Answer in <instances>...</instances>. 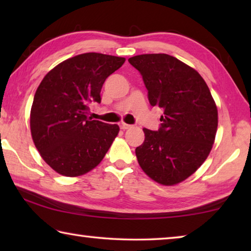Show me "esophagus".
Here are the masks:
<instances>
[{"label": "esophagus", "instance_id": "34e87169", "mask_svg": "<svg viewBox=\"0 0 251 251\" xmlns=\"http://www.w3.org/2000/svg\"><path fill=\"white\" fill-rule=\"evenodd\" d=\"M120 127H121V129H123V130H125V129H128V128H130V127H131V125H128V124H125V123H121V124H120Z\"/></svg>", "mask_w": 251, "mask_h": 251}]
</instances>
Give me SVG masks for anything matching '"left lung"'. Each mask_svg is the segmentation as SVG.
<instances>
[{"label": "left lung", "instance_id": "obj_1", "mask_svg": "<svg viewBox=\"0 0 251 251\" xmlns=\"http://www.w3.org/2000/svg\"><path fill=\"white\" fill-rule=\"evenodd\" d=\"M141 73L151 106L164 109L158 130L144 128L135 150L139 166L165 186L185 180L201 166L215 142L217 106L197 71L167 54L128 59Z\"/></svg>", "mask_w": 251, "mask_h": 251}]
</instances>
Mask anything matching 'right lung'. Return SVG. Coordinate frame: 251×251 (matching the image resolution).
<instances>
[{
	"instance_id": "add662e5",
	"label": "right lung",
	"mask_w": 251,
	"mask_h": 251,
	"mask_svg": "<svg viewBox=\"0 0 251 251\" xmlns=\"http://www.w3.org/2000/svg\"><path fill=\"white\" fill-rule=\"evenodd\" d=\"M125 58L84 53L50 71L37 87L31 109V133L42 158L63 176L76 177L99 165L120 131L118 125L88 117L100 103L105 79Z\"/></svg>"
}]
</instances>
